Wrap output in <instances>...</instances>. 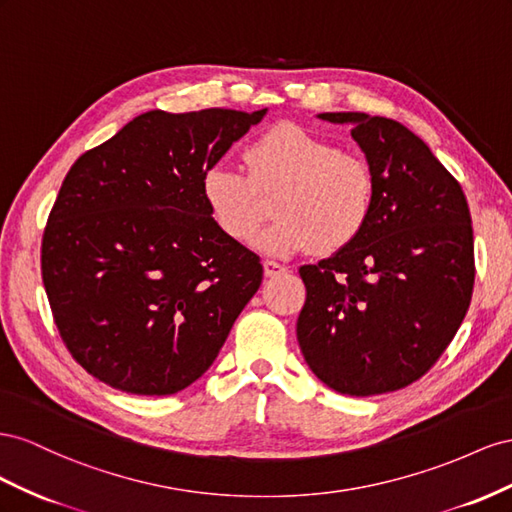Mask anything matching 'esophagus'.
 Masks as SVG:
<instances>
[{"mask_svg":"<svg viewBox=\"0 0 512 512\" xmlns=\"http://www.w3.org/2000/svg\"><path fill=\"white\" fill-rule=\"evenodd\" d=\"M287 268L285 266H281V264H276V261H264V274L266 276H276V274H281V272H285Z\"/></svg>","mask_w":512,"mask_h":512,"instance_id":"1","label":"esophagus"}]
</instances>
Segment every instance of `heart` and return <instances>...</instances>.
Returning a JSON list of instances; mask_svg holds the SVG:
<instances>
[{
	"instance_id": "b5f03b06",
	"label": "heart",
	"mask_w": 512,
	"mask_h": 512,
	"mask_svg": "<svg viewBox=\"0 0 512 512\" xmlns=\"http://www.w3.org/2000/svg\"><path fill=\"white\" fill-rule=\"evenodd\" d=\"M248 173L216 163L201 175L206 206L227 238L251 240L274 197V223L257 238L270 255L287 257L313 246L330 255L352 244L369 225L375 208V173L367 158L343 152L311 130L281 124L246 150Z\"/></svg>"
}]
</instances>
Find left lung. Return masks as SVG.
Returning a JSON list of instances; mask_svg holds the SVG:
<instances>
[{"mask_svg":"<svg viewBox=\"0 0 512 512\" xmlns=\"http://www.w3.org/2000/svg\"><path fill=\"white\" fill-rule=\"evenodd\" d=\"M352 124L375 173L360 236L302 266L298 343L328 388L371 397L410 386L444 354L474 289L472 216L459 182L412 130L367 113H319Z\"/></svg>","mask_w":512,"mask_h":512,"instance_id":"left-lung-1","label":"left lung"}]
</instances>
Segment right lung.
I'll use <instances>...</instances> for the list:
<instances>
[{
	"mask_svg": "<svg viewBox=\"0 0 512 512\" xmlns=\"http://www.w3.org/2000/svg\"><path fill=\"white\" fill-rule=\"evenodd\" d=\"M266 111H148L66 173L42 283L68 352L100 382L165 397L221 352L264 268L218 229L201 175Z\"/></svg>",
	"mask_w": 512,
	"mask_h": 512,
	"instance_id": "add662e5",
	"label": "right lung"
}]
</instances>
